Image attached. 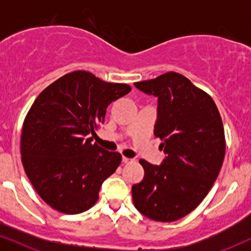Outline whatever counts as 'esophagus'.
I'll use <instances>...</instances> for the list:
<instances>
[{
    "label": "esophagus",
    "instance_id": "obj_1",
    "mask_svg": "<svg viewBox=\"0 0 251 251\" xmlns=\"http://www.w3.org/2000/svg\"><path fill=\"white\" fill-rule=\"evenodd\" d=\"M122 161H123V163H131L133 160H132V159H129V157L123 156V157H122Z\"/></svg>",
    "mask_w": 251,
    "mask_h": 251
}]
</instances>
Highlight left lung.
<instances>
[{
  "mask_svg": "<svg viewBox=\"0 0 251 251\" xmlns=\"http://www.w3.org/2000/svg\"><path fill=\"white\" fill-rule=\"evenodd\" d=\"M135 87L157 97L154 135L167 154L160 166L139 160L144 179L132 186L140 214L169 223L193 211L214 185L225 156V135L215 101L184 75L168 72Z\"/></svg>",
  "mask_w": 251,
  "mask_h": 251,
  "instance_id": "1",
  "label": "left lung"
}]
</instances>
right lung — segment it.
<instances>
[{
    "label": "right lung",
    "mask_w": 251,
    "mask_h": 251,
    "mask_svg": "<svg viewBox=\"0 0 251 251\" xmlns=\"http://www.w3.org/2000/svg\"><path fill=\"white\" fill-rule=\"evenodd\" d=\"M131 91L87 71L65 74L37 96L23 125L20 153L25 173L43 201L75 215L98 200L102 181L122 156L92 144L112 101Z\"/></svg>",
    "instance_id": "obj_1"
}]
</instances>
